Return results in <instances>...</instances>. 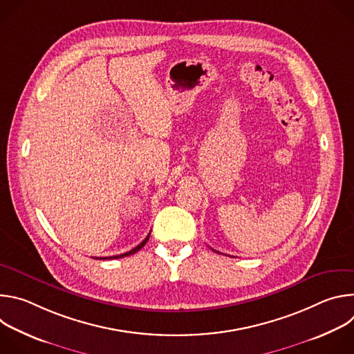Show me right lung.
I'll return each mask as SVG.
<instances>
[{
	"label": "right lung",
	"mask_w": 354,
	"mask_h": 354,
	"mask_svg": "<svg viewBox=\"0 0 354 354\" xmlns=\"http://www.w3.org/2000/svg\"><path fill=\"white\" fill-rule=\"evenodd\" d=\"M148 238H149V234L145 236V239L141 242V243H138L136 248H133L131 250H129V252H126V254H122V255H116V257H105V258H95V259H99V261H108V259H119V258H124V257H129V255H133V254H136L137 250H140L145 243H147V241H148Z\"/></svg>",
	"instance_id": "right-lung-1"
}]
</instances>
